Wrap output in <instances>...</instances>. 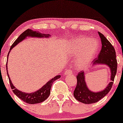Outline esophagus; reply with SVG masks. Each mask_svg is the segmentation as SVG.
Segmentation results:
<instances>
[{
    "label": "esophagus",
    "instance_id": "esophagus-1",
    "mask_svg": "<svg viewBox=\"0 0 123 123\" xmlns=\"http://www.w3.org/2000/svg\"><path fill=\"white\" fill-rule=\"evenodd\" d=\"M72 74V71L71 70H67V71H65V75H70V74Z\"/></svg>",
    "mask_w": 123,
    "mask_h": 123
}]
</instances>
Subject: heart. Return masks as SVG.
Segmentation results:
<instances>
[{"instance_id": "heart-1", "label": "heart", "mask_w": 123, "mask_h": 123, "mask_svg": "<svg viewBox=\"0 0 123 123\" xmlns=\"http://www.w3.org/2000/svg\"><path fill=\"white\" fill-rule=\"evenodd\" d=\"M99 49V43L98 40L82 37L71 41L69 54L75 56L78 55L76 67L79 69H83L89 65Z\"/></svg>"}]
</instances>
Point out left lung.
Masks as SVG:
<instances>
[{
	"mask_svg": "<svg viewBox=\"0 0 123 123\" xmlns=\"http://www.w3.org/2000/svg\"><path fill=\"white\" fill-rule=\"evenodd\" d=\"M102 42V49L97 59H94L93 66L105 65L110 69V81L105 89L102 91H92L87 87L85 80L86 73L80 72L76 76L77 85L74 92L75 98L79 102L85 104H92L96 103L102 99L111 90L113 81L117 72V62L116 55V51L111 43L105 36L98 32Z\"/></svg>",
	"mask_w": 123,
	"mask_h": 123,
	"instance_id": "obj_1",
	"label": "left lung"
}]
</instances>
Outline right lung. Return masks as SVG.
Here are the masks:
<instances>
[{"label": "right lung", "instance_id": "1", "mask_svg": "<svg viewBox=\"0 0 123 123\" xmlns=\"http://www.w3.org/2000/svg\"><path fill=\"white\" fill-rule=\"evenodd\" d=\"M27 37H37V38H49L50 37V35L48 34H43L39 33L38 31H33L31 29H27L24 31L22 34H20V36L18 37V38L14 42L13 44H12V47H10V51H9V53H8L7 55V62H6V69H7V74L8 78L9 79V82H10V87H11L12 89H13V92L14 94L20 98V99L22 100L23 101L29 104H36V103H40L41 102H44L45 100L48 96L50 94V90L51 88V86H52L53 82L56 80V79H59L61 78V75H56L54 78H52L51 80L47 82L45 85H44L40 89L37 90V91L34 92L30 93H25L23 92L22 91L18 90L17 88L13 85L12 82L10 80V78L9 77V74H8L7 71V59H8V56H9V52H10L11 49L14 47H15L16 45L18 44L26 38Z\"/></svg>", "mask_w": 123, "mask_h": 123}]
</instances>
